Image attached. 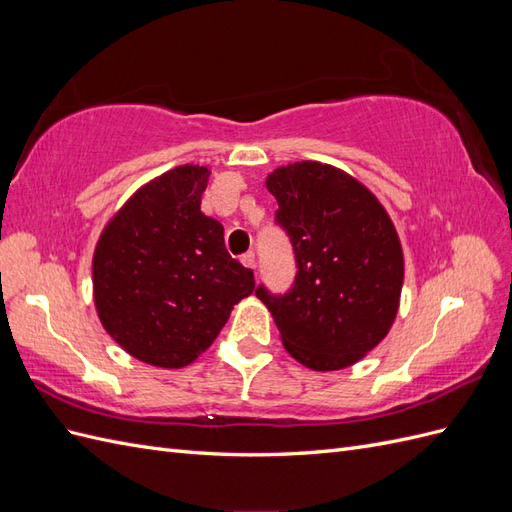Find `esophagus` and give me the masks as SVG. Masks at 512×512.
I'll return each instance as SVG.
<instances>
[{
	"label": "esophagus",
	"instance_id": "esophagus-1",
	"mask_svg": "<svg viewBox=\"0 0 512 512\" xmlns=\"http://www.w3.org/2000/svg\"><path fill=\"white\" fill-rule=\"evenodd\" d=\"M241 262H243V267L254 269V267H256V256H254V252H245V254L241 256Z\"/></svg>",
	"mask_w": 512,
	"mask_h": 512
}]
</instances>
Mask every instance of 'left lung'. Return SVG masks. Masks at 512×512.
I'll list each match as a JSON object with an SVG mask.
<instances>
[{"mask_svg":"<svg viewBox=\"0 0 512 512\" xmlns=\"http://www.w3.org/2000/svg\"><path fill=\"white\" fill-rule=\"evenodd\" d=\"M267 190L290 237L297 277L284 294L265 286L290 356L314 371L361 361L389 333L404 286V252L380 200L344 170L320 162L275 168Z\"/></svg>","mask_w":512,"mask_h":512,"instance_id":"obj_1","label":"left lung"}]
</instances>
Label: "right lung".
I'll return each mask as SVG.
<instances>
[{
	"instance_id": "1",
	"label": "right lung",
	"mask_w": 512,
	"mask_h": 512,
	"mask_svg": "<svg viewBox=\"0 0 512 512\" xmlns=\"http://www.w3.org/2000/svg\"><path fill=\"white\" fill-rule=\"evenodd\" d=\"M211 170L185 164L145 183L106 224L94 252L104 331L134 359L179 369L198 359L254 271L226 252L224 226L200 211Z\"/></svg>"
}]
</instances>
